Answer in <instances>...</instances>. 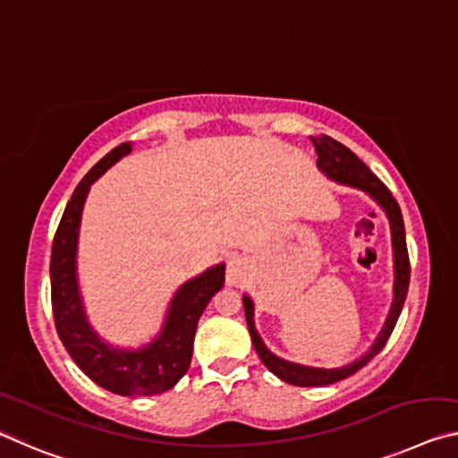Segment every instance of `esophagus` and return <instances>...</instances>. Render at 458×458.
I'll list each match as a JSON object with an SVG mask.
<instances>
[{
    "mask_svg": "<svg viewBox=\"0 0 458 458\" xmlns=\"http://www.w3.org/2000/svg\"><path fill=\"white\" fill-rule=\"evenodd\" d=\"M246 277V263L241 257H234L228 260V267H226V279L230 283H241Z\"/></svg>",
    "mask_w": 458,
    "mask_h": 458,
    "instance_id": "34e87169",
    "label": "esophagus"
}]
</instances>
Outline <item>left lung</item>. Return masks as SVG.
Returning a JSON list of instances; mask_svg holds the SVG:
<instances>
[{"instance_id":"1","label":"left lung","mask_w":458,"mask_h":458,"mask_svg":"<svg viewBox=\"0 0 458 458\" xmlns=\"http://www.w3.org/2000/svg\"><path fill=\"white\" fill-rule=\"evenodd\" d=\"M311 142H314L316 152H318V169H320L326 177H330L332 181H338V183L343 185L357 187V190L369 193L377 203H379L383 212H386V216L389 217L391 244H394L395 281H394V303H391L386 326H383L379 336L375 338L373 346L369 348L360 359L348 362V365L338 367V369L306 367V365H300V362L279 359L277 354H273L265 346L263 338L259 336V332L255 328V303H252L249 295L242 297L246 324H249L252 344H255V351L259 352L263 365L273 375H277L281 381L292 383V386H297V387H322V386H330V383L343 381L352 373H357L359 369L365 367L375 354H379L383 351V346L387 344L391 332L395 328L397 318L402 314L405 295H408V287H410V257H408V244H405L403 217L394 195H391L387 187L377 179V175H373L371 169H369V166L362 163L351 148H346L344 144H340L338 140H334V138L326 134L311 138Z\"/></svg>"}]
</instances>
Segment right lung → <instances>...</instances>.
<instances>
[{
	"mask_svg": "<svg viewBox=\"0 0 458 458\" xmlns=\"http://www.w3.org/2000/svg\"><path fill=\"white\" fill-rule=\"evenodd\" d=\"M132 144L107 152L72 191L64 208L50 255V300L61 343L77 367L93 383L118 395H157L177 386L191 365L193 338L203 310L224 285L226 265L209 267L177 289L163 328L140 348H118L104 343L87 322L77 281V241L83 206L93 181L126 157Z\"/></svg>",
	"mask_w": 458,
	"mask_h": 458,
	"instance_id": "add662e5",
	"label": "right lung"
}]
</instances>
